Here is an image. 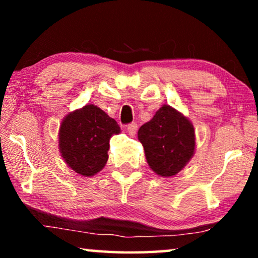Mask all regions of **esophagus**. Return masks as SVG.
<instances>
[{"instance_id":"obj_1","label":"esophagus","mask_w":258,"mask_h":258,"mask_svg":"<svg viewBox=\"0 0 258 258\" xmlns=\"http://www.w3.org/2000/svg\"><path fill=\"white\" fill-rule=\"evenodd\" d=\"M126 132L130 136H134L137 132V124L136 123H130V124L126 125Z\"/></svg>"}]
</instances>
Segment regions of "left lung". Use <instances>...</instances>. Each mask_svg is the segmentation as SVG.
<instances>
[{
    "mask_svg": "<svg viewBox=\"0 0 258 258\" xmlns=\"http://www.w3.org/2000/svg\"><path fill=\"white\" fill-rule=\"evenodd\" d=\"M151 170L162 177L177 175L191 160L196 149L195 129L190 119L171 105L164 104L137 133Z\"/></svg>",
    "mask_w": 258,
    "mask_h": 258,
    "instance_id": "obj_1",
    "label": "left lung"
}]
</instances>
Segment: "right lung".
Returning a JSON list of instances; mask_svg holds the SVG:
<instances>
[{
    "label": "right lung",
    "instance_id": "right-lung-1",
    "mask_svg": "<svg viewBox=\"0 0 258 258\" xmlns=\"http://www.w3.org/2000/svg\"><path fill=\"white\" fill-rule=\"evenodd\" d=\"M121 133L114 118L95 104L70 111L58 129V150L64 163L81 176L91 177L108 161L109 141Z\"/></svg>",
    "mask_w": 258,
    "mask_h": 258
}]
</instances>
